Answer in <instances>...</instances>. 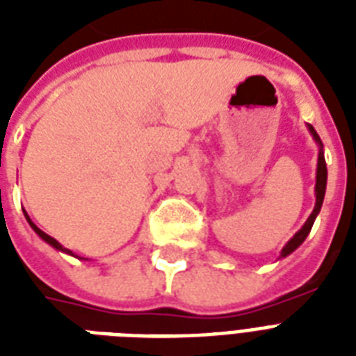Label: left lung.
I'll return each instance as SVG.
<instances>
[{"label": "left lung", "mask_w": 356, "mask_h": 356, "mask_svg": "<svg viewBox=\"0 0 356 356\" xmlns=\"http://www.w3.org/2000/svg\"><path fill=\"white\" fill-rule=\"evenodd\" d=\"M309 131L312 134V138L316 140V144L320 145V153H318V170H316V205H314V211L312 214L309 216V220L305 222V225L299 229L298 233L293 234V238H290V242L282 248L281 251V257H288V254L296 251V249L305 242V238L309 236L310 229L314 225V220L316 216L320 214V209L323 205V197H325V186H327V164H325V156H323V144H321L320 136L318 133L314 131L312 125H309Z\"/></svg>", "instance_id": "obj_1"}]
</instances>
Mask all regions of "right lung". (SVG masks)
<instances>
[{"instance_id": "right-lung-1", "label": "right lung", "mask_w": 356, "mask_h": 356, "mask_svg": "<svg viewBox=\"0 0 356 356\" xmlns=\"http://www.w3.org/2000/svg\"><path fill=\"white\" fill-rule=\"evenodd\" d=\"M25 218H27V222H29V225H31V227H33V231H35V233L38 234V236H40L42 240H44V242H47V243H49V245H53V248H55V249H58V251H63V253H68V254H72V257H77V254L72 253L70 249L63 248V245H60V243H58L57 240H55V238H51V236H49V234H46V233H44V231H40V229L36 227L35 223L31 222V218L27 216V212H25ZM77 259H79V257H77Z\"/></svg>"}]
</instances>
